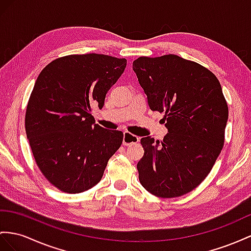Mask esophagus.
I'll return each mask as SVG.
<instances>
[{"mask_svg":"<svg viewBox=\"0 0 251 251\" xmlns=\"http://www.w3.org/2000/svg\"><path fill=\"white\" fill-rule=\"evenodd\" d=\"M140 141V138L134 136V134L130 133V132H124V137H123V144L128 146V145H133V144H137Z\"/></svg>","mask_w":251,"mask_h":251,"instance_id":"34e87169","label":"esophagus"}]
</instances>
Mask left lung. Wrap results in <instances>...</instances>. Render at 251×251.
I'll return each mask as SVG.
<instances>
[{
	"label": "left lung",
	"instance_id": "8db88e82",
	"mask_svg": "<svg viewBox=\"0 0 251 251\" xmlns=\"http://www.w3.org/2000/svg\"><path fill=\"white\" fill-rule=\"evenodd\" d=\"M132 69L169 129L161 142L141 139L139 180L155 196H182L204 180L223 150L228 105L221 83L207 68L173 54L139 57Z\"/></svg>",
	"mask_w": 251,
	"mask_h": 251
}]
</instances>
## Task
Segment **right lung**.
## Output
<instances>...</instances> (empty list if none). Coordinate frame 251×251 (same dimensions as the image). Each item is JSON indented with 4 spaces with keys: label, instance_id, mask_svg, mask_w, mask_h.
<instances>
[{
    "label": "right lung",
    "instance_id": "right-lung-1",
    "mask_svg": "<svg viewBox=\"0 0 251 251\" xmlns=\"http://www.w3.org/2000/svg\"><path fill=\"white\" fill-rule=\"evenodd\" d=\"M125 58L68 55L38 76L25 113V130L38 168L58 190L76 194L98 184L124 134L95 124L92 104L123 74Z\"/></svg>",
    "mask_w": 251,
    "mask_h": 251
}]
</instances>
